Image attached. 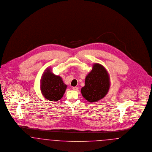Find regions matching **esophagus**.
Here are the masks:
<instances>
[{"instance_id": "1", "label": "esophagus", "mask_w": 152, "mask_h": 152, "mask_svg": "<svg viewBox=\"0 0 152 152\" xmlns=\"http://www.w3.org/2000/svg\"><path fill=\"white\" fill-rule=\"evenodd\" d=\"M73 90L74 91H78V87H73Z\"/></svg>"}]
</instances>
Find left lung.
<instances>
[{
	"label": "left lung",
	"instance_id": "obj_1",
	"mask_svg": "<svg viewBox=\"0 0 152 152\" xmlns=\"http://www.w3.org/2000/svg\"><path fill=\"white\" fill-rule=\"evenodd\" d=\"M110 86V77L106 69L99 64H95L91 72L86 76L85 85L81 88V93L87 101L95 102L106 96Z\"/></svg>",
	"mask_w": 152,
	"mask_h": 152
}]
</instances>
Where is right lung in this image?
Returning a JSON list of instances; mask_svg holds the SVG:
<instances>
[{
  "label": "right lung",
  "instance_id": "1",
  "mask_svg": "<svg viewBox=\"0 0 152 152\" xmlns=\"http://www.w3.org/2000/svg\"><path fill=\"white\" fill-rule=\"evenodd\" d=\"M45 71L41 82V93L48 100L57 102L63 96L67 85L63 82L61 77L53 74L50 69Z\"/></svg>",
  "mask_w": 152,
  "mask_h": 152
}]
</instances>
